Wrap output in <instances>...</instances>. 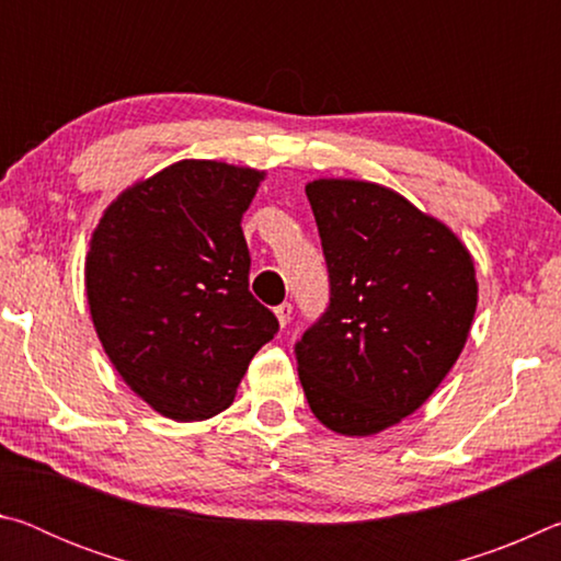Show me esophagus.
Here are the masks:
<instances>
[{"label":"esophagus","instance_id":"1","mask_svg":"<svg viewBox=\"0 0 561 561\" xmlns=\"http://www.w3.org/2000/svg\"><path fill=\"white\" fill-rule=\"evenodd\" d=\"M274 314H277V321H279V327L284 329L289 324V319H291V304L289 301H284V304H279L277 309H274Z\"/></svg>","mask_w":561,"mask_h":561}]
</instances>
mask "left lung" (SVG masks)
Returning <instances> with one entry per match:
<instances>
[{
  "label": "left lung",
  "instance_id": "1",
  "mask_svg": "<svg viewBox=\"0 0 561 561\" xmlns=\"http://www.w3.org/2000/svg\"><path fill=\"white\" fill-rule=\"evenodd\" d=\"M307 197L331 297L294 348L304 396L329 431L381 433L458 360L478 307L474 264L448 225L391 187L319 178Z\"/></svg>",
  "mask_w": 561,
  "mask_h": 561
}]
</instances>
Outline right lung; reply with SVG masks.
I'll list each match as a JSON object with an SVG mask.
<instances>
[{
  "instance_id": "right-lung-1",
  "label": "right lung",
  "mask_w": 561,
  "mask_h": 561,
  "mask_svg": "<svg viewBox=\"0 0 561 561\" xmlns=\"http://www.w3.org/2000/svg\"><path fill=\"white\" fill-rule=\"evenodd\" d=\"M262 170L180 160L113 201L91 234L93 327L130 391L173 421L232 403L277 317L250 294L242 215Z\"/></svg>"
}]
</instances>
